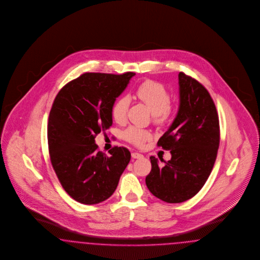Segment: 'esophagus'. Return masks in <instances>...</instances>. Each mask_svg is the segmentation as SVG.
<instances>
[{"label": "esophagus", "mask_w": 260, "mask_h": 260, "mask_svg": "<svg viewBox=\"0 0 260 260\" xmlns=\"http://www.w3.org/2000/svg\"><path fill=\"white\" fill-rule=\"evenodd\" d=\"M132 156L134 157V158H141L143 155H141V154H139V153H137V152H134V153H132Z\"/></svg>", "instance_id": "34e87169"}]
</instances>
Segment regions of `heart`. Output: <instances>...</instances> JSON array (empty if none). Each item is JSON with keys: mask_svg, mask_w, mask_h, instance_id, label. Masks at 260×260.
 Segmentation results:
<instances>
[{"mask_svg": "<svg viewBox=\"0 0 260 260\" xmlns=\"http://www.w3.org/2000/svg\"><path fill=\"white\" fill-rule=\"evenodd\" d=\"M135 96L148 106L153 113L154 122L156 124H165L170 119L173 111L170 104V94L161 84L150 80L146 81L137 88ZM128 99L125 96L118 99L111 110L115 122L119 124L124 123L126 119ZM124 137L128 142L136 146H141L150 139L151 134L146 129L131 126L124 133Z\"/></svg>", "mask_w": 260, "mask_h": 260, "instance_id": "obj_1", "label": "heart"}]
</instances>
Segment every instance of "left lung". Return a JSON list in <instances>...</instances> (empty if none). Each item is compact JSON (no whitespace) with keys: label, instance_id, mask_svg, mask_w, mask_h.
Listing matches in <instances>:
<instances>
[{"label":"left lung","instance_id":"1","mask_svg":"<svg viewBox=\"0 0 260 260\" xmlns=\"http://www.w3.org/2000/svg\"><path fill=\"white\" fill-rule=\"evenodd\" d=\"M178 77L179 110L157 141L170 150L171 159L150 156L152 169L145 180L149 190L167 203H181L198 193L211 174L219 145L218 112L210 93L185 73Z\"/></svg>","mask_w":260,"mask_h":260}]
</instances>
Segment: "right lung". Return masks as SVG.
Instances as JSON below:
<instances>
[{"mask_svg":"<svg viewBox=\"0 0 260 260\" xmlns=\"http://www.w3.org/2000/svg\"><path fill=\"white\" fill-rule=\"evenodd\" d=\"M135 73H86L64 85L50 110L47 139L54 171L77 202L98 204L110 198L131 160L125 147L106 155L94 138L112 125V106Z\"/></svg>","mask_w":260,"mask_h":260,"instance_id":"1","label":"right lung"}]
</instances>
